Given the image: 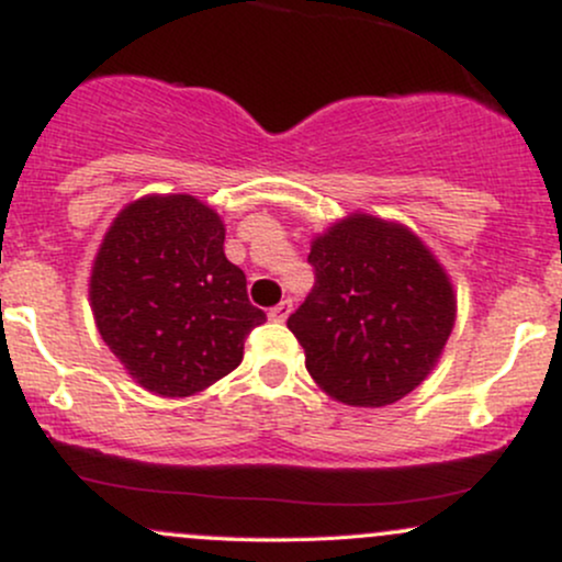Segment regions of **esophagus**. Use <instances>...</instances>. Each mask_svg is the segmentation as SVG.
Returning <instances> with one entry per match:
<instances>
[{
	"mask_svg": "<svg viewBox=\"0 0 562 562\" xmlns=\"http://www.w3.org/2000/svg\"><path fill=\"white\" fill-rule=\"evenodd\" d=\"M293 312V301H280L274 308H269V319L272 322H285Z\"/></svg>",
	"mask_w": 562,
	"mask_h": 562,
	"instance_id": "esophagus-1",
	"label": "esophagus"
}]
</instances>
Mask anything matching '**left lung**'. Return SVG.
I'll return each instance as SVG.
<instances>
[{
    "instance_id": "left-lung-1",
    "label": "left lung",
    "mask_w": 562,
    "mask_h": 562,
    "mask_svg": "<svg viewBox=\"0 0 562 562\" xmlns=\"http://www.w3.org/2000/svg\"><path fill=\"white\" fill-rule=\"evenodd\" d=\"M317 274L288 327L306 370L348 406H385L415 391L441 359L457 317L447 269L409 227L348 214L312 240Z\"/></svg>"
}]
</instances>
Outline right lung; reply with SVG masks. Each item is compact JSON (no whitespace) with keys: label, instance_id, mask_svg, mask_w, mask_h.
Segmentation results:
<instances>
[{"label":"right lung","instance_id":"obj_1","mask_svg":"<svg viewBox=\"0 0 562 562\" xmlns=\"http://www.w3.org/2000/svg\"><path fill=\"white\" fill-rule=\"evenodd\" d=\"M224 222L192 195H145L102 237L89 277L94 325L145 391L184 398L243 362L267 319L224 256Z\"/></svg>","mask_w":562,"mask_h":562}]
</instances>
